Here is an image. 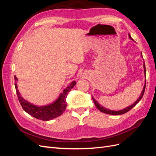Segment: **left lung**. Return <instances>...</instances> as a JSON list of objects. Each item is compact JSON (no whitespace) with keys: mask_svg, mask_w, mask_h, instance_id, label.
<instances>
[{"mask_svg":"<svg viewBox=\"0 0 156 156\" xmlns=\"http://www.w3.org/2000/svg\"><path fill=\"white\" fill-rule=\"evenodd\" d=\"M129 38H130V39L133 40V39L131 38V36H130V34H129ZM141 56H143L142 53H141ZM143 66H144V74L146 75V68H145V64H144V62ZM145 88H146V83H145V84H144V88H143V91H142V92H141L140 96H139V98L138 100H136L134 103H133V104L131 105L130 106H129V107H126V108H124V109L120 110V111H112V110H109V109H108V108H105V107H103V106H101V105L99 104L98 102H97V101H96L95 99H94L93 97H92V100H93V101H94V104H95V105H96V107L98 108V110H100L101 112H104V113H106V114H108V115H120L124 114V113H126L127 112H128L129 111H130V110L132 108H133V107H135L136 104H137V103L139 102V101L141 100V99H142V98H143V95H144V90H145Z\"/></svg>","mask_w":156,"mask_h":156,"instance_id":"left-lung-1","label":"left lung"}]
</instances>
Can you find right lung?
<instances>
[{
  "label": "right lung",
  "mask_w": 156,
  "mask_h": 156,
  "mask_svg": "<svg viewBox=\"0 0 156 156\" xmlns=\"http://www.w3.org/2000/svg\"><path fill=\"white\" fill-rule=\"evenodd\" d=\"M14 79H15L16 81L15 87L16 89L17 98L22 108L28 114H29L37 119L44 121H48L54 119L62 114L66 110V108L67 106L66 99V97L71 90V89L73 88V87L75 85V84H76L75 81L71 83L68 87L64 89L63 92L60 94L57 100L53 103H51V104L45 106H36L24 100L21 97L17 89L16 83L18 79L16 76L14 77Z\"/></svg>",
  "instance_id": "right-lung-1"
}]
</instances>
